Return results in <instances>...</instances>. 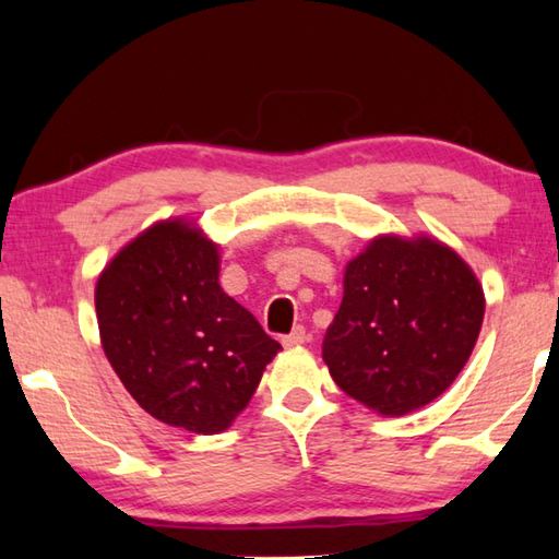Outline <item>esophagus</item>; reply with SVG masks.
I'll return each mask as SVG.
<instances>
[{"mask_svg":"<svg viewBox=\"0 0 559 559\" xmlns=\"http://www.w3.org/2000/svg\"><path fill=\"white\" fill-rule=\"evenodd\" d=\"M307 341V331L305 326H295L288 336H283V346L293 348V346H300V343Z\"/></svg>","mask_w":559,"mask_h":559,"instance_id":"1","label":"esophagus"}]
</instances>
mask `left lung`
Here are the masks:
<instances>
[{"mask_svg": "<svg viewBox=\"0 0 559 559\" xmlns=\"http://www.w3.org/2000/svg\"><path fill=\"white\" fill-rule=\"evenodd\" d=\"M483 314L480 283L454 249L430 237H377L346 266L322 355L348 396L406 415L459 377Z\"/></svg>", "mask_w": 559, "mask_h": 559, "instance_id": "left-lung-1", "label": "left lung"}]
</instances>
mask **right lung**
Instances as JSON below:
<instances>
[{"mask_svg": "<svg viewBox=\"0 0 559 559\" xmlns=\"http://www.w3.org/2000/svg\"><path fill=\"white\" fill-rule=\"evenodd\" d=\"M103 350L160 423L194 435L230 427L281 350L218 283V247L182 221L156 223L100 273Z\"/></svg>", "mask_w": 559, "mask_h": 559, "instance_id": "obj_1", "label": "right lung"}]
</instances>
